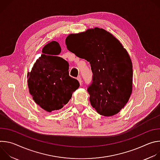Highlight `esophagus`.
Masks as SVG:
<instances>
[{"label": "esophagus", "instance_id": "esophagus-1", "mask_svg": "<svg viewBox=\"0 0 160 160\" xmlns=\"http://www.w3.org/2000/svg\"><path fill=\"white\" fill-rule=\"evenodd\" d=\"M77 80H78V81L79 82L80 84V85H82V78H80V77H77Z\"/></svg>", "mask_w": 160, "mask_h": 160}]
</instances>
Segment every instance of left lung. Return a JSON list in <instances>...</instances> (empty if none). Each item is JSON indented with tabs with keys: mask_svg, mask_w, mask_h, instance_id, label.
Listing matches in <instances>:
<instances>
[{
	"mask_svg": "<svg viewBox=\"0 0 160 160\" xmlns=\"http://www.w3.org/2000/svg\"><path fill=\"white\" fill-rule=\"evenodd\" d=\"M67 49L90 62L92 83L87 91L92 106L101 115L117 114L132 92V63L120 41L106 30L96 27L70 34Z\"/></svg>",
	"mask_w": 160,
	"mask_h": 160,
	"instance_id": "obj_1",
	"label": "left lung"
}]
</instances>
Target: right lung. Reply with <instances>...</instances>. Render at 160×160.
I'll use <instances>...</instances> for the list:
<instances>
[{"mask_svg":"<svg viewBox=\"0 0 160 160\" xmlns=\"http://www.w3.org/2000/svg\"><path fill=\"white\" fill-rule=\"evenodd\" d=\"M61 52L58 42H48L27 75L29 92L33 99L49 112L66 104L80 86L78 81L69 75L68 62L57 56Z\"/></svg>","mask_w":160,"mask_h":160,"instance_id":"obj_1","label":"right lung"}]
</instances>
